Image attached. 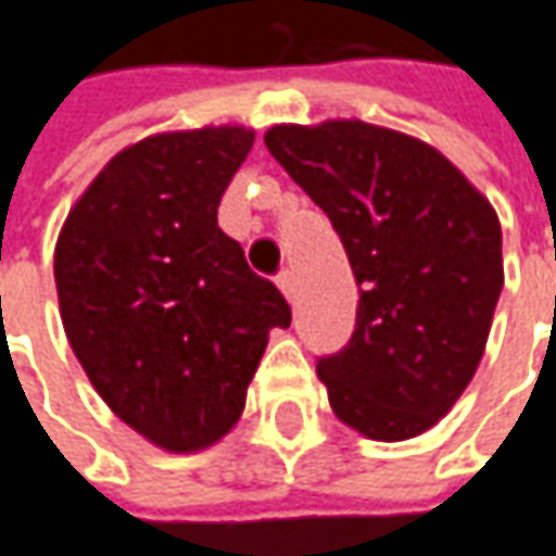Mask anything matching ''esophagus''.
<instances>
[{
  "instance_id": "1",
  "label": "esophagus",
  "mask_w": 556,
  "mask_h": 556,
  "mask_svg": "<svg viewBox=\"0 0 556 556\" xmlns=\"http://www.w3.org/2000/svg\"><path fill=\"white\" fill-rule=\"evenodd\" d=\"M277 286L289 302H295V277H292V270H282L277 277Z\"/></svg>"
}]
</instances>
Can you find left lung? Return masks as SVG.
<instances>
[{
	"mask_svg": "<svg viewBox=\"0 0 556 556\" xmlns=\"http://www.w3.org/2000/svg\"><path fill=\"white\" fill-rule=\"evenodd\" d=\"M277 163L340 232L355 333L320 358L333 415L368 441L434 428L484 355L504 289L501 219L441 150L362 118L274 125Z\"/></svg>",
	"mask_w": 556,
	"mask_h": 556,
	"instance_id": "obj_1",
	"label": "left lung"
}]
</instances>
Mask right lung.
Here are the masks:
<instances>
[{"label": "right lung", "mask_w": 556, "mask_h": 556, "mask_svg": "<svg viewBox=\"0 0 556 556\" xmlns=\"http://www.w3.org/2000/svg\"><path fill=\"white\" fill-rule=\"evenodd\" d=\"M254 128L204 125L141 138L97 173L55 242V292L84 375L166 453L223 441L274 327L292 311L216 207Z\"/></svg>", "instance_id": "right-lung-1"}]
</instances>
